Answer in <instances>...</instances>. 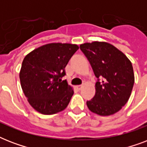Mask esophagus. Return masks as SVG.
I'll return each mask as SVG.
<instances>
[{"label":"esophagus","instance_id":"34e87169","mask_svg":"<svg viewBox=\"0 0 147 147\" xmlns=\"http://www.w3.org/2000/svg\"><path fill=\"white\" fill-rule=\"evenodd\" d=\"M76 88H77L78 91H80V90L82 88V85H77V86H76Z\"/></svg>","mask_w":147,"mask_h":147}]
</instances>
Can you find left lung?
<instances>
[{"instance_id":"left-lung-1","label":"left lung","mask_w":147,"mask_h":147,"mask_svg":"<svg viewBox=\"0 0 147 147\" xmlns=\"http://www.w3.org/2000/svg\"><path fill=\"white\" fill-rule=\"evenodd\" d=\"M80 49L98 78L95 95L87 101L88 109L100 116H109L118 112L129 100L134 84L131 62L108 42H85L80 45Z\"/></svg>"}]
</instances>
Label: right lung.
<instances>
[{
	"mask_svg": "<svg viewBox=\"0 0 147 147\" xmlns=\"http://www.w3.org/2000/svg\"><path fill=\"white\" fill-rule=\"evenodd\" d=\"M78 46L52 42L25 56L20 71V85L30 105L40 114H54L66 108L74 94L66 80L65 68Z\"/></svg>",
	"mask_w": 147,
	"mask_h": 147,
	"instance_id": "obj_1",
	"label": "right lung"
}]
</instances>
